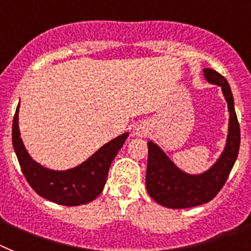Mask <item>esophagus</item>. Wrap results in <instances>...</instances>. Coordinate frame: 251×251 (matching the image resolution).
<instances>
[{
    "label": "esophagus",
    "mask_w": 251,
    "mask_h": 251,
    "mask_svg": "<svg viewBox=\"0 0 251 251\" xmlns=\"http://www.w3.org/2000/svg\"><path fill=\"white\" fill-rule=\"evenodd\" d=\"M134 134H135L136 136H143L147 134V130L144 129L143 126H138L135 129V131H134Z\"/></svg>",
    "instance_id": "1"
}]
</instances>
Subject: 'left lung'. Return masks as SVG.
I'll list each match as a JSON object with an SVG mask.
<instances>
[{"mask_svg": "<svg viewBox=\"0 0 251 251\" xmlns=\"http://www.w3.org/2000/svg\"><path fill=\"white\" fill-rule=\"evenodd\" d=\"M203 76L207 82L222 87L228 103L229 124L227 143L221 157L209 170L202 174L192 175L182 172L157 144L151 140L148 142L147 191L156 202L170 209L199 206L211 201L227 182L240 150V125L231 87L227 79L214 69L205 68Z\"/></svg>", "mask_w": 251, "mask_h": 251, "instance_id": "8db88e82", "label": "left lung"}]
</instances>
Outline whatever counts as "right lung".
I'll list each match as a JSON object with an SVG mask.
<instances>
[{
	"label": "right lung",
	"instance_id": "1",
	"mask_svg": "<svg viewBox=\"0 0 251 251\" xmlns=\"http://www.w3.org/2000/svg\"><path fill=\"white\" fill-rule=\"evenodd\" d=\"M18 112L19 105L13 120V146L22 172L34 192L66 206H78L97 199L104 188L112 161L127 139L129 132L108 142L76 168L58 172L44 168L28 154L20 138Z\"/></svg>",
	"mask_w": 251,
	"mask_h": 251
}]
</instances>
